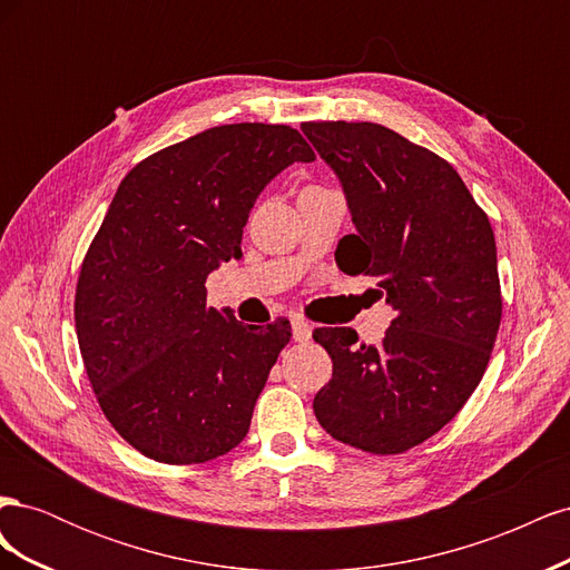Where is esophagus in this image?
Returning a JSON list of instances; mask_svg holds the SVG:
<instances>
[{
	"instance_id": "esophagus-1",
	"label": "esophagus",
	"mask_w": 570,
	"mask_h": 570,
	"mask_svg": "<svg viewBox=\"0 0 570 570\" xmlns=\"http://www.w3.org/2000/svg\"><path fill=\"white\" fill-rule=\"evenodd\" d=\"M312 331H314V327L308 325L304 318L292 321V340H295V342H308V340H312Z\"/></svg>"
}]
</instances>
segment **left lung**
I'll return each instance as SVG.
<instances>
[{"label": "left lung", "instance_id": "left-lung-1", "mask_svg": "<svg viewBox=\"0 0 570 570\" xmlns=\"http://www.w3.org/2000/svg\"><path fill=\"white\" fill-rule=\"evenodd\" d=\"M302 130L356 228L340 268L375 278L394 312L377 344H356L352 327L314 333L333 358L314 413L344 444L402 454L450 423L488 368L502 321L494 233L456 170L394 130L347 120Z\"/></svg>", "mask_w": 570, "mask_h": 570}]
</instances>
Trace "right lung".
Here are the masks:
<instances>
[{
  "label": "right lung",
  "mask_w": 570,
  "mask_h": 570,
  "mask_svg": "<svg viewBox=\"0 0 570 570\" xmlns=\"http://www.w3.org/2000/svg\"><path fill=\"white\" fill-rule=\"evenodd\" d=\"M314 151L289 126L209 128L120 180L85 254L76 333L116 433L161 463H202L245 440L289 342V321L243 325L206 306V275L243 254L264 187Z\"/></svg>",
  "instance_id": "obj_1"
}]
</instances>
